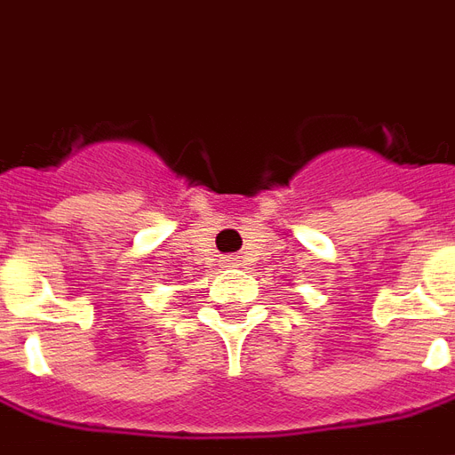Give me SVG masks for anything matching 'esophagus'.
<instances>
[{"instance_id": "34e87169", "label": "esophagus", "mask_w": 455, "mask_h": 455, "mask_svg": "<svg viewBox=\"0 0 455 455\" xmlns=\"http://www.w3.org/2000/svg\"><path fill=\"white\" fill-rule=\"evenodd\" d=\"M227 261H231L234 267H239V256H234V259H227Z\"/></svg>"}]
</instances>
